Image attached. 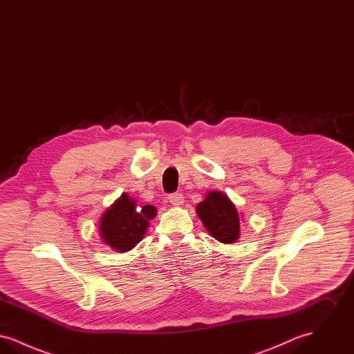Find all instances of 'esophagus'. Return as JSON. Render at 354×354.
<instances>
[{"label": "esophagus", "mask_w": 354, "mask_h": 354, "mask_svg": "<svg viewBox=\"0 0 354 354\" xmlns=\"http://www.w3.org/2000/svg\"><path fill=\"white\" fill-rule=\"evenodd\" d=\"M169 201L172 205H179L183 203V195L179 194V192H175V194H171L169 196Z\"/></svg>", "instance_id": "34e87169"}]
</instances>
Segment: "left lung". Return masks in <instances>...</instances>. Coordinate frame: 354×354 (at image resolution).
<instances>
[{"label": "left lung", "mask_w": 354, "mask_h": 354, "mask_svg": "<svg viewBox=\"0 0 354 354\" xmlns=\"http://www.w3.org/2000/svg\"><path fill=\"white\" fill-rule=\"evenodd\" d=\"M196 214L212 237L221 243H234L240 234V219L227 195L212 191L196 205Z\"/></svg>", "instance_id": "left-lung-1"}]
</instances>
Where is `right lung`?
I'll list each match as a JSON object with an SVG mask.
<instances>
[{"label":"right lung","mask_w":354,"mask_h":354,"mask_svg":"<svg viewBox=\"0 0 354 354\" xmlns=\"http://www.w3.org/2000/svg\"><path fill=\"white\" fill-rule=\"evenodd\" d=\"M156 215V208L150 204L139 207L123 194L109 208L101 219L103 241L118 252L133 250L142 240L149 227V221Z\"/></svg>","instance_id":"1"}]
</instances>
